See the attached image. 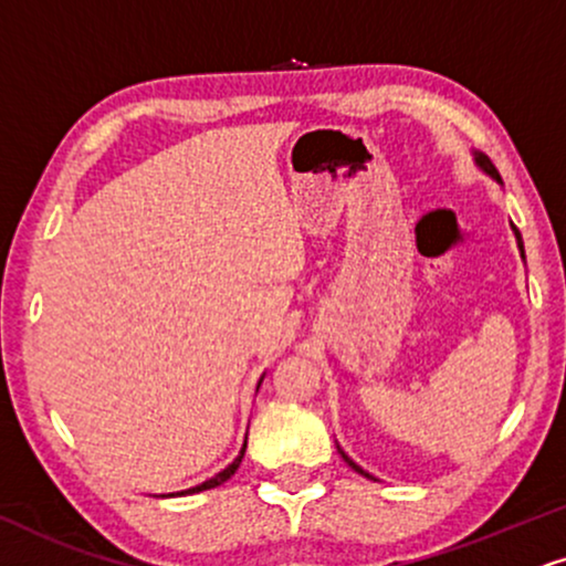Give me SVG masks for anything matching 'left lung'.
Returning a JSON list of instances; mask_svg holds the SVG:
<instances>
[{
    "label": "left lung",
    "mask_w": 566,
    "mask_h": 566,
    "mask_svg": "<svg viewBox=\"0 0 566 566\" xmlns=\"http://www.w3.org/2000/svg\"><path fill=\"white\" fill-rule=\"evenodd\" d=\"M475 163H478L480 167H483V172H488V176H491V178H496V180H499V184H501V176H499L496 165H493V163H491V159H488L485 155H475ZM512 230H514V235H517V247H520V251H522V256H525V247H522V235H520V230H517V228H514V226H512ZM340 457H344V459H346V462H348V467H352V470H357V472H359V475H365V478H369V480H373V475H369V472H365V470H361V467H359L357 462H352V459H348L344 451H340Z\"/></svg>",
    "instance_id": "obj_1"
}]
</instances>
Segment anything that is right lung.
<instances>
[{
    "instance_id": "add662e5",
    "label": "right lung",
    "mask_w": 566,
    "mask_h": 566,
    "mask_svg": "<svg viewBox=\"0 0 566 566\" xmlns=\"http://www.w3.org/2000/svg\"><path fill=\"white\" fill-rule=\"evenodd\" d=\"M262 378H264V375H262ZM262 378H260V382H262ZM260 382H256V390H260ZM243 451H247V443H243V446H241L239 457H235V459H233V462H230V464L226 467V470H222V472H218V475H214V478H209V480H205V483H201V485H193V488H188V491H180V493H170V496H191V493H199V491H209V488H218V485H222V483H226V480H228L230 475H233V472H235V470H239V464H241V459H243Z\"/></svg>"
}]
</instances>
